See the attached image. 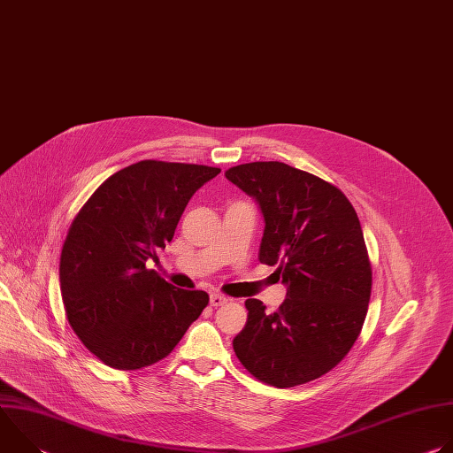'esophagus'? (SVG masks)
<instances>
[{
	"label": "esophagus",
	"instance_id": "obj_1",
	"mask_svg": "<svg viewBox=\"0 0 453 453\" xmlns=\"http://www.w3.org/2000/svg\"><path fill=\"white\" fill-rule=\"evenodd\" d=\"M227 303V297L224 296V294H211V297H210V304L211 306H222V304H226Z\"/></svg>",
	"mask_w": 453,
	"mask_h": 453
}]
</instances>
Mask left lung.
<instances>
[{
	"instance_id": "8db88e82",
	"label": "left lung",
	"mask_w": 453,
	"mask_h": 453,
	"mask_svg": "<svg viewBox=\"0 0 453 453\" xmlns=\"http://www.w3.org/2000/svg\"><path fill=\"white\" fill-rule=\"evenodd\" d=\"M226 177L260 204L257 257L287 283L274 313L245 301L233 349L254 378L278 389L317 380L344 360L367 315L372 269L357 211L332 182L280 161L238 165Z\"/></svg>"
}]
</instances>
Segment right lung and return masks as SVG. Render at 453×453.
<instances>
[{
  "label": "right lung",
  "instance_id": "right-lung-1",
  "mask_svg": "<svg viewBox=\"0 0 453 453\" xmlns=\"http://www.w3.org/2000/svg\"><path fill=\"white\" fill-rule=\"evenodd\" d=\"M219 173L145 159L105 179L73 219L58 265L62 303L105 365L136 371L166 358L208 306L204 290L175 288L147 262L172 242L193 193Z\"/></svg>",
  "mask_w": 453,
  "mask_h": 453
}]
</instances>
